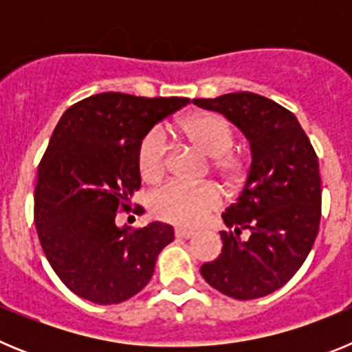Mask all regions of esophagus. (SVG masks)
Returning a JSON list of instances; mask_svg holds the SVG:
<instances>
[{
  "label": "esophagus",
  "mask_w": 352,
  "mask_h": 352,
  "mask_svg": "<svg viewBox=\"0 0 352 352\" xmlns=\"http://www.w3.org/2000/svg\"><path fill=\"white\" fill-rule=\"evenodd\" d=\"M174 234L178 236V238H185V239H188V238H194V236H195V231H190V229H182V227H178V229H176V231H174Z\"/></svg>",
  "instance_id": "1"
}]
</instances>
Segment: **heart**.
I'll use <instances>...</instances> for the list:
<instances>
[{"label":"heart","mask_w":352,"mask_h":352,"mask_svg":"<svg viewBox=\"0 0 352 352\" xmlns=\"http://www.w3.org/2000/svg\"><path fill=\"white\" fill-rule=\"evenodd\" d=\"M179 132L188 142L206 157H211L213 170L226 182L238 183L243 176L245 164L241 157L231 151L232 130L226 118L203 111L179 121ZM167 158L166 139L158 130H151L142 138L138 148V167L146 183H155L164 176ZM149 210L157 219L176 226H199L210 213L219 210L222 195L211 183L186 185L170 182L149 195Z\"/></svg>","instance_id":"b5f03b06"}]
</instances>
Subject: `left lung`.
Returning <instances> with one entry per match:
<instances>
[{"mask_svg":"<svg viewBox=\"0 0 352 352\" xmlns=\"http://www.w3.org/2000/svg\"><path fill=\"white\" fill-rule=\"evenodd\" d=\"M232 121L250 142L238 201L222 214V254L201 266L204 280L234 300L272 294L301 268L321 222L319 162L296 116L250 91L195 98Z\"/></svg>","mask_w":352,"mask_h":352,"instance_id":"obj_1","label":"left lung"}]
</instances>
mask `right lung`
Returning a JSON list of instances; mask_svg holds the SVG:
<instances>
[{"label": "right lung", "instance_id": "1", "mask_svg": "<svg viewBox=\"0 0 352 352\" xmlns=\"http://www.w3.org/2000/svg\"><path fill=\"white\" fill-rule=\"evenodd\" d=\"M188 102L98 93L67 109L56 125L38 166L35 226L49 264L77 296L121 303L153 276L174 229L162 222L118 227V211L129 213L141 188L142 138Z\"/></svg>", "mask_w": 352, "mask_h": 352}]
</instances>
